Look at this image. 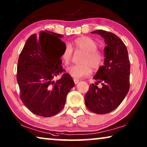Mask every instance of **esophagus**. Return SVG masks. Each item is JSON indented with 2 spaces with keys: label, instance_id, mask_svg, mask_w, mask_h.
Here are the masks:
<instances>
[{
  "label": "esophagus",
  "instance_id": "34e87169",
  "mask_svg": "<svg viewBox=\"0 0 147 147\" xmlns=\"http://www.w3.org/2000/svg\"><path fill=\"white\" fill-rule=\"evenodd\" d=\"M74 82H75V84H77L79 82V80L77 79H74Z\"/></svg>",
  "mask_w": 147,
  "mask_h": 147
}]
</instances>
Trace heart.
<instances>
[{"label":"heart","instance_id":"obj_1","mask_svg":"<svg viewBox=\"0 0 147 147\" xmlns=\"http://www.w3.org/2000/svg\"><path fill=\"white\" fill-rule=\"evenodd\" d=\"M72 46L75 50L83 51L85 54L81 59L83 63L70 66L66 70L71 77L80 79L87 76L91 72V66L93 68H97L102 63V55L97 50V44L93 39L86 36L80 37L73 41ZM72 47L69 44H66L61 55L62 61L64 64H68L72 59Z\"/></svg>","mask_w":147,"mask_h":147}]
</instances>
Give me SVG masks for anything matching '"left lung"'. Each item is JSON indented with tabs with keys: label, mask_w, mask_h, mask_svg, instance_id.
<instances>
[{
	"label": "left lung",
	"mask_w": 147,
	"mask_h": 147,
	"mask_svg": "<svg viewBox=\"0 0 147 147\" xmlns=\"http://www.w3.org/2000/svg\"><path fill=\"white\" fill-rule=\"evenodd\" d=\"M105 40L104 63L99 67L93 79L95 84L102 82V87L90 85L85 95L88 109L97 114L111 112L118 107L130 88V65L128 51L124 42L116 35L99 29L92 31Z\"/></svg>",
	"instance_id": "1"
}]
</instances>
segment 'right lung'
Returning <instances> with one entry per match:
<instances>
[{
  "instance_id": "right-lung-1",
  "label": "right lung",
  "mask_w": 147,
  "mask_h": 147,
  "mask_svg": "<svg viewBox=\"0 0 147 147\" xmlns=\"http://www.w3.org/2000/svg\"><path fill=\"white\" fill-rule=\"evenodd\" d=\"M62 37L46 30L31 35L19 55L17 80L21 99L38 116L51 117L60 112L68 93L75 86L67 73L54 80L64 71L60 58L66 45L60 40ZM58 42L61 44L59 50Z\"/></svg>"
}]
</instances>
